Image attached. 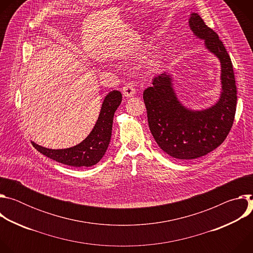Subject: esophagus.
Segmentation results:
<instances>
[{"instance_id": "1", "label": "esophagus", "mask_w": 253, "mask_h": 253, "mask_svg": "<svg viewBox=\"0 0 253 253\" xmlns=\"http://www.w3.org/2000/svg\"><path fill=\"white\" fill-rule=\"evenodd\" d=\"M122 92H123V95L124 97L126 98H131L133 97L135 94H136V90H135V87L132 83H127L123 89H122Z\"/></svg>"}]
</instances>
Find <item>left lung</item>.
Masks as SVG:
<instances>
[{
    "label": "left lung",
    "mask_w": 253,
    "mask_h": 253,
    "mask_svg": "<svg viewBox=\"0 0 253 253\" xmlns=\"http://www.w3.org/2000/svg\"><path fill=\"white\" fill-rule=\"evenodd\" d=\"M188 22L195 37L220 62L218 101L206 109H189L178 99L168 72L156 76L143 92L151 134L166 154L180 160L202 157L220 145L232 127L237 101L232 63L218 35L197 13Z\"/></svg>",
    "instance_id": "left-lung-1"
}]
</instances>
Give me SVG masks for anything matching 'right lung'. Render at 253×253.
I'll list each match as a JSON object with an SVG mask.
<instances>
[{
  "mask_svg": "<svg viewBox=\"0 0 253 253\" xmlns=\"http://www.w3.org/2000/svg\"><path fill=\"white\" fill-rule=\"evenodd\" d=\"M121 101L122 94L120 91L113 90L107 94L94 128L78 145L66 149H49L32 141L33 146L48 158L65 165L90 167L97 164L109 146L114 113Z\"/></svg>",
  "mask_w": 253,
  "mask_h": 253,
  "instance_id": "add662e5",
  "label": "right lung"
}]
</instances>
